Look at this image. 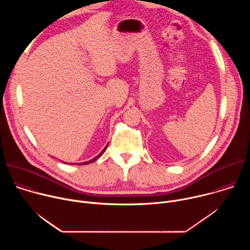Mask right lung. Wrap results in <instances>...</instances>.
<instances>
[{"mask_svg":"<svg viewBox=\"0 0 250 250\" xmlns=\"http://www.w3.org/2000/svg\"><path fill=\"white\" fill-rule=\"evenodd\" d=\"M106 147H108V145H106V146H105V147H104V149H103V150H102V151H101V152H100V153H99V154H98V155H97V156H96V157H95V158H93V159H91V160H90V161H87V162H84V163H82V164H83V165H85V164H88V163H91V162H93V161H95V160H96V159H98V158H99V157H100V156H101V155H102V154H103V153H104V151H105V149H106Z\"/></svg>","mask_w":250,"mask_h":250,"instance_id":"right-lung-1","label":"right lung"}]
</instances>
